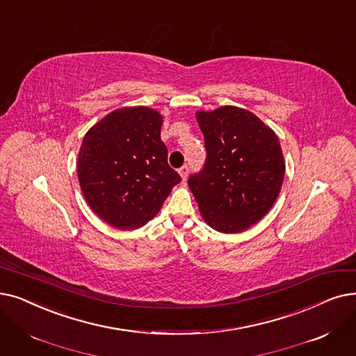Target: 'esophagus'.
I'll use <instances>...</instances> for the list:
<instances>
[{
  "instance_id": "obj_1",
  "label": "esophagus",
  "mask_w": 356,
  "mask_h": 356,
  "mask_svg": "<svg viewBox=\"0 0 356 356\" xmlns=\"http://www.w3.org/2000/svg\"><path fill=\"white\" fill-rule=\"evenodd\" d=\"M179 175L181 176V180H183V181H186L188 175H189V167H188V165H183L181 168H179Z\"/></svg>"
}]
</instances>
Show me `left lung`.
Returning <instances> with one entry per match:
<instances>
[{
  "instance_id": "8db88e82",
  "label": "left lung",
  "mask_w": 356,
  "mask_h": 356,
  "mask_svg": "<svg viewBox=\"0 0 356 356\" xmlns=\"http://www.w3.org/2000/svg\"><path fill=\"white\" fill-rule=\"evenodd\" d=\"M205 136L207 163L189 177V188L204 221L236 234L270 211L285 176L282 148L273 129L237 106L197 111Z\"/></svg>"
}]
</instances>
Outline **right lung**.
Here are the masks:
<instances>
[{"mask_svg":"<svg viewBox=\"0 0 356 356\" xmlns=\"http://www.w3.org/2000/svg\"><path fill=\"white\" fill-rule=\"evenodd\" d=\"M163 116L145 106L122 107L84 135L76 175L88 207L119 229H136L159 213L181 180L167 163Z\"/></svg>","mask_w":356,"mask_h":356,"instance_id":"obj_1","label":"right lung"}]
</instances>
